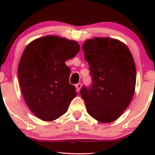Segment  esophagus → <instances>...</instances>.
<instances>
[{
	"mask_svg": "<svg viewBox=\"0 0 155 155\" xmlns=\"http://www.w3.org/2000/svg\"><path fill=\"white\" fill-rule=\"evenodd\" d=\"M82 84L81 82H79V83H78L77 84H76L75 87H76V90H77V92H79L80 90L82 87Z\"/></svg>",
	"mask_w": 155,
	"mask_h": 155,
	"instance_id": "esophagus-1",
	"label": "esophagus"
}]
</instances>
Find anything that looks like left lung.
Listing matches in <instances>:
<instances>
[{"label":"left lung","instance_id":"8db88e82","mask_svg":"<svg viewBox=\"0 0 155 155\" xmlns=\"http://www.w3.org/2000/svg\"><path fill=\"white\" fill-rule=\"evenodd\" d=\"M92 83L82 86L80 95L90 115L99 122L120 117L135 92L136 70L128 48L118 40L94 38L82 46Z\"/></svg>","mask_w":155,"mask_h":155}]
</instances>
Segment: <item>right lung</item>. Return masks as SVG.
<instances>
[{
  "mask_svg": "<svg viewBox=\"0 0 155 155\" xmlns=\"http://www.w3.org/2000/svg\"><path fill=\"white\" fill-rule=\"evenodd\" d=\"M80 45L56 36H46L25 48L18 65V78L27 105L45 121L56 120L67 111L77 92L69 82L68 59L78 54Z\"/></svg>",
  "mask_w": 155,
  "mask_h": 155,
  "instance_id": "right-lung-1",
  "label": "right lung"
}]
</instances>
